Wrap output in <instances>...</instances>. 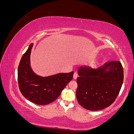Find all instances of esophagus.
Listing matches in <instances>:
<instances>
[{
    "label": "esophagus",
    "instance_id": "obj_1",
    "mask_svg": "<svg viewBox=\"0 0 134 134\" xmlns=\"http://www.w3.org/2000/svg\"><path fill=\"white\" fill-rule=\"evenodd\" d=\"M77 77H78V74H77L76 72H75L73 75V78L74 79H76L77 78Z\"/></svg>",
    "mask_w": 134,
    "mask_h": 134
}]
</instances>
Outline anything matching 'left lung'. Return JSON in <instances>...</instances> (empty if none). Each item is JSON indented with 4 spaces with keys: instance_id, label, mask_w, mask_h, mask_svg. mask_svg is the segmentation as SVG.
Here are the masks:
<instances>
[{
    "instance_id": "8db88e82",
    "label": "left lung",
    "mask_w": 134,
    "mask_h": 134,
    "mask_svg": "<svg viewBox=\"0 0 134 134\" xmlns=\"http://www.w3.org/2000/svg\"><path fill=\"white\" fill-rule=\"evenodd\" d=\"M78 72L76 96L80 105L88 110L98 111L114 102L124 81L120 62H107L97 69L82 66Z\"/></svg>"
}]
</instances>
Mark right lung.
I'll list each match as a JSON object with an SVG mask.
<instances>
[{
    "label": "right lung",
    "mask_w": 134,
    "mask_h": 134,
    "mask_svg": "<svg viewBox=\"0 0 134 134\" xmlns=\"http://www.w3.org/2000/svg\"><path fill=\"white\" fill-rule=\"evenodd\" d=\"M33 43L23 54L18 68V82L22 94L35 104H49L57 99L73 78L74 72L42 77L36 75L30 66V54Z\"/></svg>",
    "instance_id": "obj_1"
}]
</instances>
